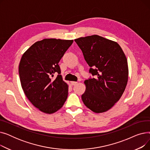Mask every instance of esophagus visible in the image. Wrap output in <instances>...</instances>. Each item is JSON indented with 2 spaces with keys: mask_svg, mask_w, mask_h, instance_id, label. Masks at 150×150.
I'll list each match as a JSON object with an SVG mask.
<instances>
[{
  "mask_svg": "<svg viewBox=\"0 0 150 150\" xmlns=\"http://www.w3.org/2000/svg\"><path fill=\"white\" fill-rule=\"evenodd\" d=\"M76 84H77V82H75V81H72V82H71V85H72V86H74V85H75Z\"/></svg>",
  "mask_w": 150,
  "mask_h": 150,
  "instance_id": "1",
  "label": "esophagus"
}]
</instances>
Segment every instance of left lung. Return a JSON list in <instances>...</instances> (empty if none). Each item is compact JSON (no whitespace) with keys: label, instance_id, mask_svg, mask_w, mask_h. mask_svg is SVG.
I'll use <instances>...</instances> for the list:
<instances>
[{"label":"left lung","instance_id":"left-lung-1","mask_svg":"<svg viewBox=\"0 0 150 150\" xmlns=\"http://www.w3.org/2000/svg\"><path fill=\"white\" fill-rule=\"evenodd\" d=\"M95 78L84 81L81 98L86 107L96 113L104 112L119 100L128 79L127 59L116 42L98 35L75 39Z\"/></svg>","mask_w":150,"mask_h":150}]
</instances>
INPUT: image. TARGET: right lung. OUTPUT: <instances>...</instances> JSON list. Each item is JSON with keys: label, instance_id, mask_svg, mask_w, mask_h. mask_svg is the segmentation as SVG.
<instances>
[{"label": "right lung", "instance_id": "obj_1", "mask_svg": "<svg viewBox=\"0 0 150 150\" xmlns=\"http://www.w3.org/2000/svg\"><path fill=\"white\" fill-rule=\"evenodd\" d=\"M73 40L44 39L23 54L19 66L22 88L32 105L46 114L62 108L68 96V85L62 80L58 62ZM54 74L58 75L55 79Z\"/></svg>", "mask_w": 150, "mask_h": 150}]
</instances>
